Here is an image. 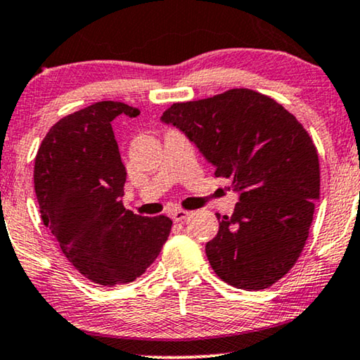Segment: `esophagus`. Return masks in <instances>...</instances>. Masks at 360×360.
<instances>
[{
  "label": "esophagus",
  "instance_id": "1",
  "mask_svg": "<svg viewBox=\"0 0 360 360\" xmlns=\"http://www.w3.org/2000/svg\"><path fill=\"white\" fill-rule=\"evenodd\" d=\"M190 216V211H186V210H174L172 211V219L175 221V223H181V221L184 219H186Z\"/></svg>",
  "mask_w": 360,
  "mask_h": 360
}]
</instances>
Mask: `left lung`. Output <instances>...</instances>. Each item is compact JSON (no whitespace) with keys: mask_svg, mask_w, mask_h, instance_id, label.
<instances>
[{"mask_svg":"<svg viewBox=\"0 0 360 360\" xmlns=\"http://www.w3.org/2000/svg\"><path fill=\"white\" fill-rule=\"evenodd\" d=\"M162 121L184 131L239 191L234 213L216 214L219 231L206 244L214 274L249 292L278 282L302 254L319 198L318 150L302 122L249 88L174 103Z\"/></svg>","mask_w":360,"mask_h":360,"instance_id":"8db88e82","label":"left lung"}]
</instances>
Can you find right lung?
I'll return each instance as SVG.
<instances>
[{
    "label": "right lung",
    "mask_w": 360,
    "mask_h": 360,
    "mask_svg": "<svg viewBox=\"0 0 360 360\" xmlns=\"http://www.w3.org/2000/svg\"><path fill=\"white\" fill-rule=\"evenodd\" d=\"M136 117L137 108L98 101L57 121L34 164V190L44 224L63 255L91 282H134L159 255L172 229L167 216L126 210V167L111 121Z\"/></svg>",
    "instance_id": "add662e5"
}]
</instances>
